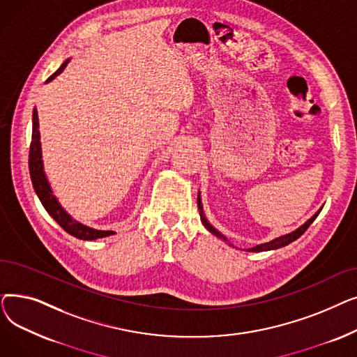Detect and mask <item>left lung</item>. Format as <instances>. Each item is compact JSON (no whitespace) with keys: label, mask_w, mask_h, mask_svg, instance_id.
<instances>
[{"label":"left lung","mask_w":357,"mask_h":357,"mask_svg":"<svg viewBox=\"0 0 357 357\" xmlns=\"http://www.w3.org/2000/svg\"><path fill=\"white\" fill-rule=\"evenodd\" d=\"M198 210H199V217H201V222L204 224V227L207 229L211 234H214L215 237H218L220 240H222V241H226V243H229V238L224 236V234H221L213 224L207 220V217H205V213H204V207H202V199H201V192H198ZM323 208H320L318 210L311 218H308L303 226H299L296 230H294V231H291V233H288V234H284V236H279V237H276V238H273V240H271V241H266V243H260V245H256L255 248H250V249H245L246 252H268V250H276V249H280V248H284V246H288L289 243H292V241H295L298 237H301L304 233H305V230L311 226V222L317 218V215L320 214V211H321ZM229 245H231V243H229Z\"/></svg>","instance_id":"left-lung-1"}]
</instances>
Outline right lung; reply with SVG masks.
Listing matches in <instances>:
<instances>
[{
	"instance_id": "1",
	"label": "right lung",
	"mask_w": 357,
	"mask_h": 357,
	"mask_svg": "<svg viewBox=\"0 0 357 357\" xmlns=\"http://www.w3.org/2000/svg\"><path fill=\"white\" fill-rule=\"evenodd\" d=\"M69 62H70V58L61 65V68L52 75V77L46 81V84L52 82L56 77H58V75H61ZM31 121H33V130H31V144H30V155H29V169H30V178H31L34 192L37 194V197H39L45 210L66 233L79 240H97V238L116 234V231L112 230H96L85 226V224L77 221L70 214H68V211L62 207L58 198H56V195L53 194L50 182L45 172L40 131H39V116H37L36 108L33 109Z\"/></svg>"
}]
</instances>
